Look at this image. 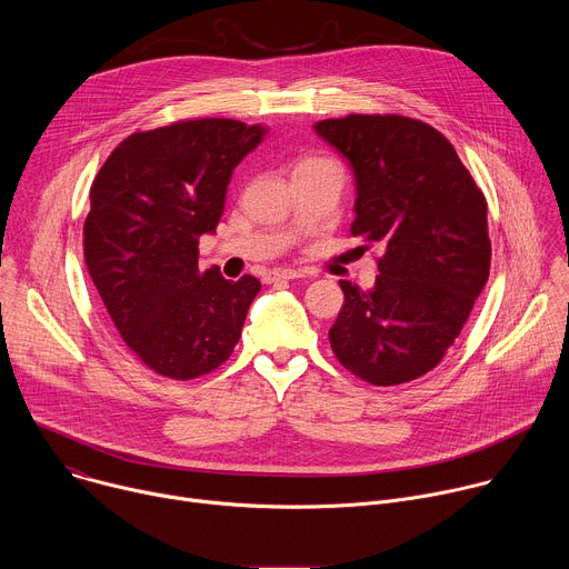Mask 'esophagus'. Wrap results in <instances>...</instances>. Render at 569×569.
I'll return each instance as SVG.
<instances>
[{
    "label": "esophagus",
    "instance_id": "34e87169",
    "mask_svg": "<svg viewBox=\"0 0 569 569\" xmlns=\"http://www.w3.org/2000/svg\"><path fill=\"white\" fill-rule=\"evenodd\" d=\"M299 277H303V272H299V270H288V268H279V270H270V272L266 274V281H268V283H274V281H290V279H299Z\"/></svg>",
    "mask_w": 569,
    "mask_h": 569
}]
</instances>
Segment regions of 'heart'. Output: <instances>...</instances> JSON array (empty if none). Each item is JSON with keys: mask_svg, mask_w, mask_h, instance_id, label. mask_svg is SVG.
<instances>
[{"mask_svg": "<svg viewBox=\"0 0 569 569\" xmlns=\"http://www.w3.org/2000/svg\"><path fill=\"white\" fill-rule=\"evenodd\" d=\"M308 161H319V159H308ZM308 161H301V164H308Z\"/></svg>", "mask_w": 569, "mask_h": 569, "instance_id": "1", "label": "heart"}]
</instances>
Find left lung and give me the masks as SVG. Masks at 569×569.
<instances>
[{"mask_svg": "<svg viewBox=\"0 0 569 569\" xmlns=\"http://www.w3.org/2000/svg\"><path fill=\"white\" fill-rule=\"evenodd\" d=\"M315 132L353 169L351 233L385 248L371 290L340 281L345 306L331 349L378 387L421 378L452 347L489 281L486 198L452 143L419 119L349 114L317 121Z\"/></svg>", "mask_w": 569, "mask_h": 569, "instance_id": "left-lung-1", "label": "left lung"}]
</instances>
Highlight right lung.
I'll return each instance as SVG.
<instances>
[{"mask_svg": "<svg viewBox=\"0 0 569 569\" xmlns=\"http://www.w3.org/2000/svg\"><path fill=\"white\" fill-rule=\"evenodd\" d=\"M263 134L233 119L134 132L92 184L88 272L123 342L159 376H204L238 345L261 281L202 272L198 242L216 231L231 173Z\"/></svg>", "mask_w": 569, "mask_h": 569, "instance_id": "right-lung-1", "label": "right lung"}]
</instances>
